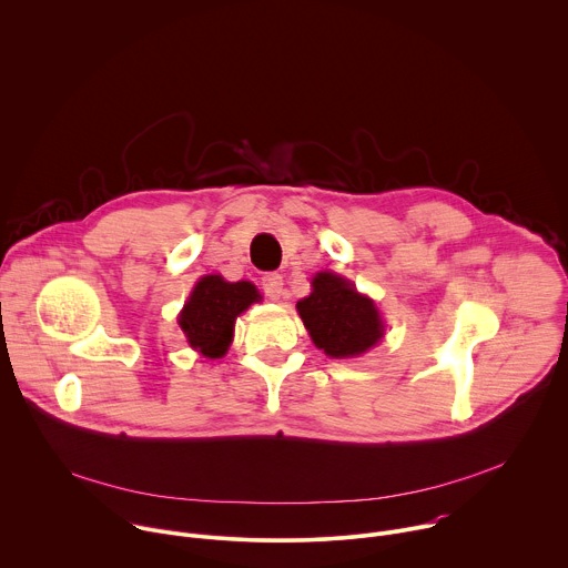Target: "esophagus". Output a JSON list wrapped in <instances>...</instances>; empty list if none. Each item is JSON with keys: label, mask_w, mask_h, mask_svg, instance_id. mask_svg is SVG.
<instances>
[{"label": "esophagus", "mask_w": 568, "mask_h": 568, "mask_svg": "<svg viewBox=\"0 0 568 568\" xmlns=\"http://www.w3.org/2000/svg\"><path fill=\"white\" fill-rule=\"evenodd\" d=\"M262 288L268 300H280L284 293V280L280 273H264L262 275Z\"/></svg>", "instance_id": "obj_1"}]
</instances>
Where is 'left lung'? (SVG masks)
<instances>
[{
	"label": "left lung",
	"mask_w": 568,
	"mask_h": 568,
	"mask_svg": "<svg viewBox=\"0 0 568 568\" xmlns=\"http://www.w3.org/2000/svg\"><path fill=\"white\" fill-rule=\"evenodd\" d=\"M297 311L315 346L331 357L359 355L384 335L375 304L333 273L313 280V293L297 302Z\"/></svg>",
	"instance_id": "8db88e82"
}]
</instances>
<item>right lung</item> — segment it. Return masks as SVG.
<instances>
[{
  "label": "right lung",
  "mask_w": 568,
  "mask_h": 568,
  "mask_svg": "<svg viewBox=\"0 0 568 568\" xmlns=\"http://www.w3.org/2000/svg\"><path fill=\"white\" fill-rule=\"evenodd\" d=\"M257 297L251 282L231 284L220 275L202 277L180 315L189 344L204 357H222L231 344L235 317Z\"/></svg>",
  "instance_id": "add662e5"
}]
</instances>
